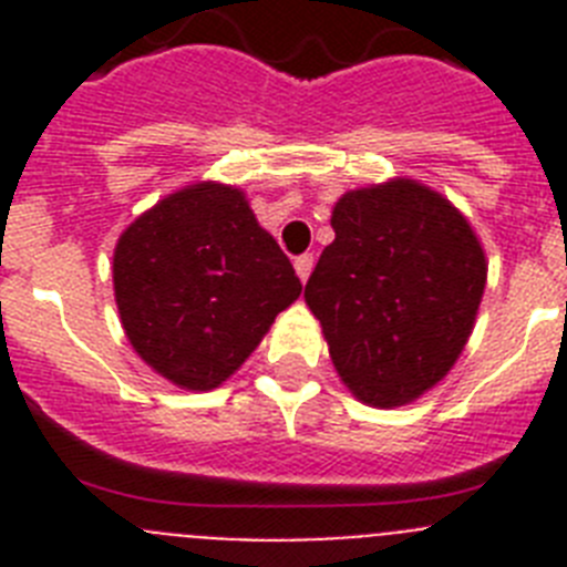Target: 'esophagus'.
<instances>
[{"label": "esophagus", "instance_id": "34e87169", "mask_svg": "<svg viewBox=\"0 0 567 567\" xmlns=\"http://www.w3.org/2000/svg\"><path fill=\"white\" fill-rule=\"evenodd\" d=\"M312 267H315V255L307 252V255H298V258H295V272H298V278L303 280V284H307Z\"/></svg>", "mask_w": 567, "mask_h": 567}]
</instances>
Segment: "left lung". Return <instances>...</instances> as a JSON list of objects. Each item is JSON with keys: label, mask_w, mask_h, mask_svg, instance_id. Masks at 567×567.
Listing matches in <instances>:
<instances>
[{"label": "left lung", "mask_w": 567, "mask_h": 567, "mask_svg": "<svg viewBox=\"0 0 567 567\" xmlns=\"http://www.w3.org/2000/svg\"><path fill=\"white\" fill-rule=\"evenodd\" d=\"M332 229L303 298L334 369L363 403H412L468 340L485 289L483 247L443 195L405 178L346 193Z\"/></svg>", "instance_id": "8db88e82"}]
</instances>
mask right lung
<instances>
[{
  "label": "right lung",
  "instance_id": "obj_1",
  "mask_svg": "<svg viewBox=\"0 0 567 567\" xmlns=\"http://www.w3.org/2000/svg\"><path fill=\"white\" fill-rule=\"evenodd\" d=\"M115 303L144 363L207 392L229 378L300 295L244 193L195 184L135 218L113 255Z\"/></svg>",
  "mask_w": 567,
  "mask_h": 567
}]
</instances>
